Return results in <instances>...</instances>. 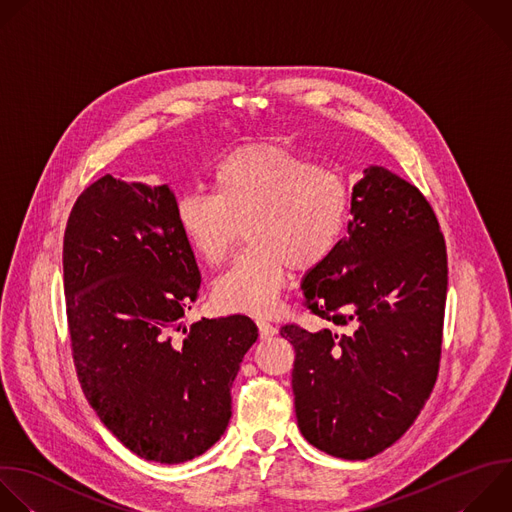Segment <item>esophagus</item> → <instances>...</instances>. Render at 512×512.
Returning <instances> with one entry per match:
<instances>
[{"instance_id":"esophagus-1","label":"esophagus","mask_w":512,"mask_h":512,"mask_svg":"<svg viewBox=\"0 0 512 512\" xmlns=\"http://www.w3.org/2000/svg\"><path fill=\"white\" fill-rule=\"evenodd\" d=\"M257 327H259V335L261 339H271L273 335H277V327H273L269 321L265 319H257Z\"/></svg>"}]
</instances>
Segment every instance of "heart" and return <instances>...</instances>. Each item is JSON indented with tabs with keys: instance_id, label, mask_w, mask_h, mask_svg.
Masks as SVG:
<instances>
[{
	"instance_id": "1",
	"label": "heart",
	"mask_w": 512,
	"mask_h": 512,
	"mask_svg": "<svg viewBox=\"0 0 512 512\" xmlns=\"http://www.w3.org/2000/svg\"><path fill=\"white\" fill-rule=\"evenodd\" d=\"M175 213L191 251L213 269L231 257L243 229L249 249L215 281L213 299L225 311L267 315L289 267L305 273L333 253L350 187L303 154L259 142L229 152L213 170V195L185 193Z\"/></svg>"
}]
</instances>
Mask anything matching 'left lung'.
Masks as SVG:
<instances>
[{
	"instance_id": "left-lung-1",
	"label": "left lung",
	"mask_w": 512,
	"mask_h": 512,
	"mask_svg": "<svg viewBox=\"0 0 512 512\" xmlns=\"http://www.w3.org/2000/svg\"><path fill=\"white\" fill-rule=\"evenodd\" d=\"M301 289L337 331L281 327L295 348L297 426L335 458H372L414 424L438 376L448 263L430 203L392 170L368 166L348 235Z\"/></svg>"
}]
</instances>
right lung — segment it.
Masks as SVG:
<instances>
[{"instance_id":"obj_1","label":"right lung","mask_w":512,"mask_h":512,"mask_svg":"<svg viewBox=\"0 0 512 512\" xmlns=\"http://www.w3.org/2000/svg\"><path fill=\"white\" fill-rule=\"evenodd\" d=\"M166 185L104 175L74 203L64 233V293L82 390L134 454L181 464L231 420V386L257 325L247 315L181 319L201 289L195 253Z\"/></svg>"}]
</instances>
